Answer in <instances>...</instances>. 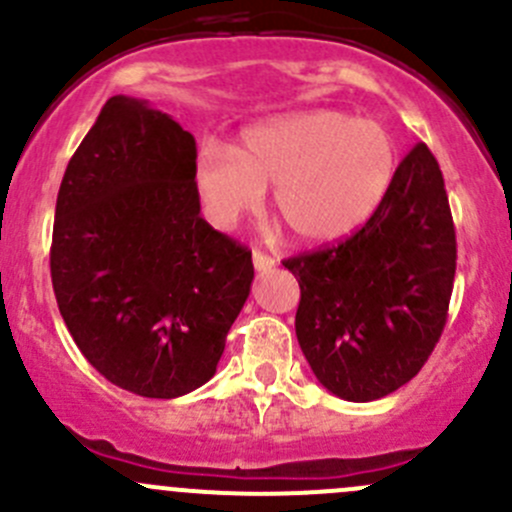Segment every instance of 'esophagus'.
<instances>
[{"label": "esophagus", "instance_id": "obj_1", "mask_svg": "<svg viewBox=\"0 0 512 512\" xmlns=\"http://www.w3.org/2000/svg\"><path fill=\"white\" fill-rule=\"evenodd\" d=\"M252 265H255L257 272H265V270H270V267H275V257L265 255V252H260V250H255V252H252Z\"/></svg>", "mask_w": 512, "mask_h": 512}]
</instances>
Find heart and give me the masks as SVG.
<instances>
[{"instance_id": "1", "label": "heart", "mask_w": 512, "mask_h": 512, "mask_svg": "<svg viewBox=\"0 0 512 512\" xmlns=\"http://www.w3.org/2000/svg\"><path fill=\"white\" fill-rule=\"evenodd\" d=\"M396 151L381 123L342 111H299L242 131L235 151L205 146L195 183L215 225L232 227L255 213L265 185L275 210L307 242H329L359 230L389 193Z\"/></svg>"}]
</instances>
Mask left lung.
I'll return each instance as SVG.
<instances>
[{"label": "left lung", "mask_w": 512, "mask_h": 512, "mask_svg": "<svg viewBox=\"0 0 512 512\" xmlns=\"http://www.w3.org/2000/svg\"><path fill=\"white\" fill-rule=\"evenodd\" d=\"M282 265L299 282L297 342L324 389L374 401L414 379L446 327L456 277V227L426 143L406 153L361 230Z\"/></svg>", "instance_id": "obj_1"}]
</instances>
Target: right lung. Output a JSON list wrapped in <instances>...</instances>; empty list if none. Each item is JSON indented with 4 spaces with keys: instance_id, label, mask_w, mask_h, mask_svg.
Wrapping results in <instances>:
<instances>
[{
    "instance_id": "right-lung-1",
    "label": "right lung",
    "mask_w": 512,
    "mask_h": 512,
    "mask_svg": "<svg viewBox=\"0 0 512 512\" xmlns=\"http://www.w3.org/2000/svg\"><path fill=\"white\" fill-rule=\"evenodd\" d=\"M195 158L168 113L113 96L56 198L61 317L98 374L146 399L213 379L255 277L252 252L200 218Z\"/></svg>"
}]
</instances>
